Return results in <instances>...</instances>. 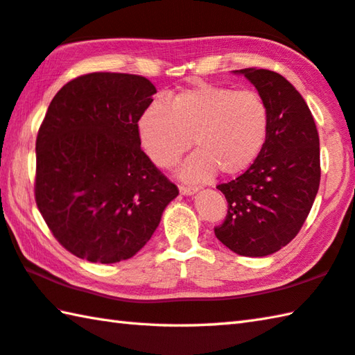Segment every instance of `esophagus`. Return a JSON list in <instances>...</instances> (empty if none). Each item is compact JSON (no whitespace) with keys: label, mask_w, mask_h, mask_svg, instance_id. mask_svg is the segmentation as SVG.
<instances>
[{"label":"esophagus","mask_w":355,"mask_h":355,"mask_svg":"<svg viewBox=\"0 0 355 355\" xmlns=\"http://www.w3.org/2000/svg\"><path fill=\"white\" fill-rule=\"evenodd\" d=\"M198 188H192V186H180V194L182 196H194Z\"/></svg>","instance_id":"obj_1"}]
</instances>
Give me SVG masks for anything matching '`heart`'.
<instances>
[{
  "label": "heart",
  "instance_id": "heart-1",
  "mask_svg": "<svg viewBox=\"0 0 355 355\" xmlns=\"http://www.w3.org/2000/svg\"><path fill=\"white\" fill-rule=\"evenodd\" d=\"M270 112L253 89L200 83L172 96L167 105L153 101L138 121L143 149L153 163L169 169L194 143L182 178L206 182L217 169L225 177L241 175L267 143Z\"/></svg>",
  "mask_w": 355,
  "mask_h": 355
}]
</instances>
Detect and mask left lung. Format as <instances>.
I'll use <instances>...</instances> for the list:
<instances>
[{"instance_id":"left-lung-1","label":"left lung","mask_w":355,"mask_h":355,"mask_svg":"<svg viewBox=\"0 0 355 355\" xmlns=\"http://www.w3.org/2000/svg\"><path fill=\"white\" fill-rule=\"evenodd\" d=\"M253 83L270 112L267 143L242 175L218 184L228 214L216 237L250 257L273 254L300 233L320 188V138L306 101L268 69L234 71Z\"/></svg>"}]
</instances>
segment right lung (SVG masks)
Listing matches in <instances>:
<instances>
[{"mask_svg": "<svg viewBox=\"0 0 355 355\" xmlns=\"http://www.w3.org/2000/svg\"><path fill=\"white\" fill-rule=\"evenodd\" d=\"M155 93L143 76L92 73L51 101L35 143V202L55 239L80 259H130L178 196L141 150L138 121Z\"/></svg>", "mask_w": 355, "mask_h": 355, "instance_id": "add662e5", "label": "right lung"}]
</instances>
